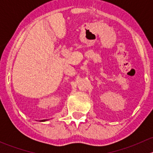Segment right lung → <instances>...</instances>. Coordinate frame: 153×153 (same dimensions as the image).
I'll use <instances>...</instances> for the list:
<instances>
[{"mask_svg": "<svg viewBox=\"0 0 153 153\" xmlns=\"http://www.w3.org/2000/svg\"><path fill=\"white\" fill-rule=\"evenodd\" d=\"M46 121V120H44V121H43V120H42V121Z\"/></svg>", "mask_w": 153, "mask_h": 153, "instance_id": "obj_1", "label": "right lung"}]
</instances>
